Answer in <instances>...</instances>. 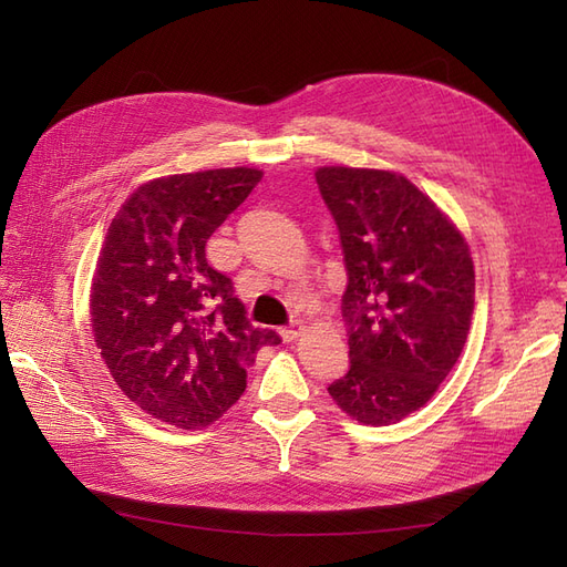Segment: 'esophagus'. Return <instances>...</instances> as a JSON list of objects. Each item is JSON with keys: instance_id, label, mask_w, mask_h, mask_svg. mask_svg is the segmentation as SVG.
Returning <instances> with one entry per match:
<instances>
[{"instance_id": "esophagus-1", "label": "esophagus", "mask_w": 567, "mask_h": 567, "mask_svg": "<svg viewBox=\"0 0 567 567\" xmlns=\"http://www.w3.org/2000/svg\"><path fill=\"white\" fill-rule=\"evenodd\" d=\"M279 333H281L284 342H293L302 333V323L300 321L288 323V326H284V329H279Z\"/></svg>"}]
</instances>
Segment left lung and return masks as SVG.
Returning <instances> with one entry per match:
<instances>
[{"instance_id": "obj_1", "label": "left lung", "mask_w": 567, "mask_h": 567, "mask_svg": "<svg viewBox=\"0 0 567 567\" xmlns=\"http://www.w3.org/2000/svg\"><path fill=\"white\" fill-rule=\"evenodd\" d=\"M315 177L348 271L350 369L329 394L359 423H398L433 398L466 346L475 302L468 246L398 173L336 165Z\"/></svg>"}]
</instances>
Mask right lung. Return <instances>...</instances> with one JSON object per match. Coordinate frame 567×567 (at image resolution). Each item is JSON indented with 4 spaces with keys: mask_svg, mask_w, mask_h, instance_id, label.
<instances>
[{
    "mask_svg": "<svg viewBox=\"0 0 567 567\" xmlns=\"http://www.w3.org/2000/svg\"><path fill=\"white\" fill-rule=\"evenodd\" d=\"M260 169L221 167L142 184L111 221L92 284V333L117 388L153 419L196 431L241 398L246 369L281 338L255 329L205 244Z\"/></svg>",
    "mask_w": 567,
    "mask_h": 567,
    "instance_id": "1",
    "label": "right lung"
}]
</instances>
